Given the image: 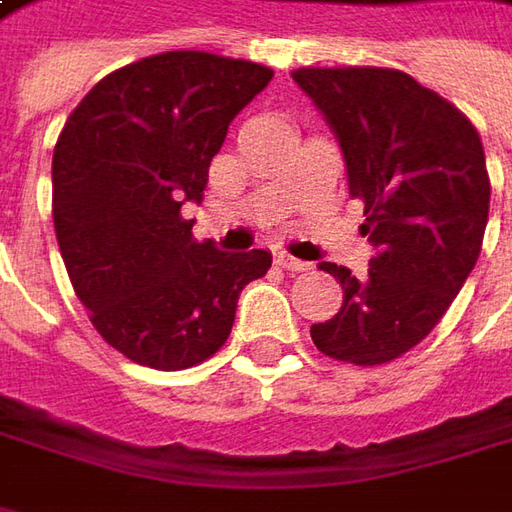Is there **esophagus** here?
I'll list each match as a JSON object with an SVG mask.
<instances>
[{
	"mask_svg": "<svg viewBox=\"0 0 512 512\" xmlns=\"http://www.w3.org/2000/svg\"><path fill=\"white\" fill-rule=\"evenodd\" d=\"M274 263H277L283 272H309V266H311V263H306V260L291 257L286 255V252H277V255H274Z\"/></svg>",
	"mask_w": 512,
	"mask_h": 512,
	"instance_id": "1",
	"label": "esophagus"
}]
</instances>
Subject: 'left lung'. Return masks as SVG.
I'll return each instance as SVG.
<instances>
[{"label":"left lung","instance_id":"8db88e82","mask_svg":"<svg viewBox=\"0 0 512 512\" xmlns=\"http://www.w3.org/2000/svg\"><path fill=\"white\" fill-rule=\"evenodd\" d=\"M291 79L337 138L377 249L365 280L320 263L340 280L343 306L311 326V340L354 365L397 360L431 334L479 260L490 209L482 138L402 70L303 67Z\"/></svg>","mask_w":512,"mask_h":512}]
</instances>
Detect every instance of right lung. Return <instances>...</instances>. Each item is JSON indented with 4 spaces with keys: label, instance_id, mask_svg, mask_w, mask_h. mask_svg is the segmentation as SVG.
<instances>
[{
    "label": "right lung",
    "instance_id": "1",
    "mask_svg": "<svg viewBox=\"0 0 512 512\" xmlns=\"http://www.w3.org/2000/svg\"><path fill=\"white\" fill-rule=\"evenodd\" d=\"M272 70L172 50L101 79L53 152V223L70 283L96 331L127 360L181 371L229 337L246 283L272 252H221L181 218L201 203L232 118Z\"/></svg>",
    "mask_w": 512,
    "mask_h": 512
}]
</instances>
